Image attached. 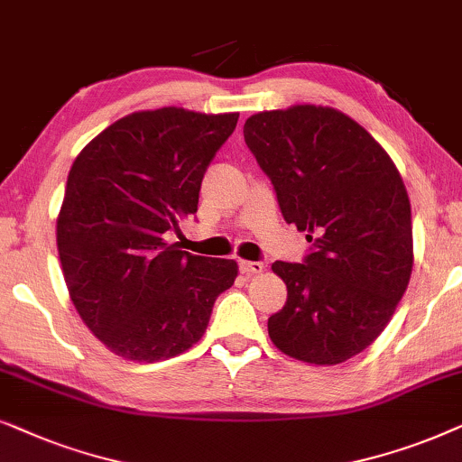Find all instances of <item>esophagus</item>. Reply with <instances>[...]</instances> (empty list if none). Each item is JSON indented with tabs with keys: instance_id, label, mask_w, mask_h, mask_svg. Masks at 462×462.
I'll use <instances>...</instances> for the list:
<instances>
[{
	"instance_id": "obj_1",
	"label": "esophagus",
	"mask_w": 462,
	"mask_h": 462,
	"mask_svg": "<svg viewBox=\"0 0 462 462\" xmlns=\"http://www.w3.org/2000/svg\"><path fill=\"white\" fill-rule=\"evenodd\" d=\"M238 268H241L243 274H260L263 273V262H238Z\"/></svg>"
}]
</instances>
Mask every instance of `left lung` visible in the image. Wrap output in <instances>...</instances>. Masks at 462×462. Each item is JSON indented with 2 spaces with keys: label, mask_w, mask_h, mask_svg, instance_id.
Returning a JSON list of instances; mask_svg holds the SVG:
<instances>
[{
  "label": "left lung",
  "mask_w": 462,
  "mask_h": 462,
  "mask_svg": "<svg viewBox=\"0 0 462 462\" xmlns=\"http://www.w3.org/2000/svg\"><path fill=\"white\" fill-rule=\"evenodd\" d=\"M243 133L282 217L312 243L302 263H273L287 302L268 319L270 340L306 364H342L383 334L408 287L402 175L364 126L331 107L255 114Z\"/></svg>",
  "instance_id": "left-lung-1"
}]
</instances>
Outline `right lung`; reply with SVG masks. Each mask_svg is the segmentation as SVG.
Listing matches in <instances>:
<instances>
[{
    "mask_svg": "<svg viewBox=\"0 0 462 462\" xmlns=\"http://www.w3.org/2000/svg\"><path fill=\"white\" fill-rule=\"evenodd\" d=\"M236 122L181 107L137 112L73 162L57 219L60 266L82 321L118 356L181 355L235 285V260L180 251L167 235L199 211L202 177Z\"/></svg>",
    "mask_w": 462,
    "mask_h": 462,
    "instance_id": "obj_1",
    "label": "right lung"
}]
</instances>
